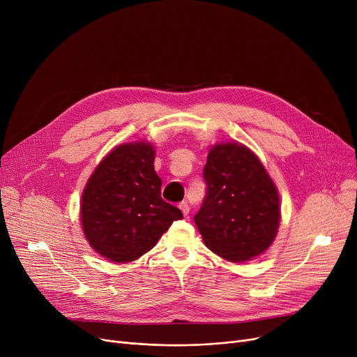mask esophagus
I'll use <instances>...</instances> for the list:
<instances>
[{
    "mask_svg": "<svg viewBox=\"0 0 357 357\" xmlns=\"http://www.w3.org/2000/svg\"><path fill=\"white\" fill-rule=\"evenodd\" d=\"M179 208H181V211L183 213L185 217L190 215V205H188V202H185V201L181 202V204H179Z\"/></svg>",
    "mask_w": 357,
    "mask_h": 357,
    "instance_id": "esophagus-1",
    "label": "esophagus"
}]
</instances>
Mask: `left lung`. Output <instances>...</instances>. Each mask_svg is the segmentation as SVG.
<instances>
[{"label": "left lung", "mask_w": 357, "mask_h": 357, "mask_svg": "<svg viewBox=\"0 0 357 357\" xmlns=\"http://www.w3.org/2000/svg\"><path fill=\"white\" fill-rule=\"evenodd\" d=\"M202 175L207 188L194 221L205 246L236 264L264 253L276 236L280 205L261 162L243 144H215Z\"/></svg>", "instance_id": "left-lung-1"}]
</instances>
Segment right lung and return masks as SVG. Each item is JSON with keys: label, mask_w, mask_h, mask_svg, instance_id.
Returning a JSON list of instances; mask_svg holds the SVG:
<instances>
[{"label": "right lung", "mask_w": 357, "mask_h": 357, "mask_svg": "<svg viewBox=\"0 0 357 357\" xmlns=\"http://www.w3.org/2000/svg\"><path fill=\"white\" fill-rule=\"evenodd\" d=\"M155 149L139 142L116 147L97 166L85 186L81 222L91 248L108 260L126 264L153 249L179 208L160 197Z\"/></svg>", "instance_id": "1"}]
</instances>
